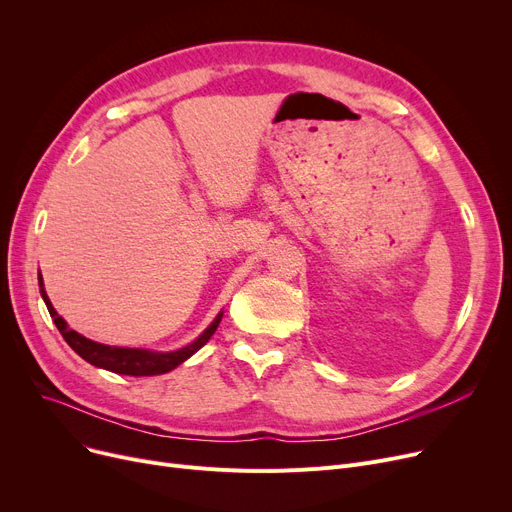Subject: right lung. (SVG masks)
<instances>
[{
	"instance_id": "obj_1",
	"label": "right lung",
	"mask_w": 512,
	"mask_h": 512,
	"mask_svg": "<svg viewBox=\"0 0 512 512\" xmlns=\"http://www.w3.org/2000/svg\"><path fill=\"white\" fill-rule=\"evenodd\" d=\"M39 286H41V297L47 305V311L53 317V324L58 326L64 340L72 346V351L83 357L85 361H89L91 365H95V367L114 371V373H120V375H159V373L172 371L174 367L184 363L188 357H193L203 344H207V340L215 334V330H218L220 321H222V313H220L218 317L213 319V324L195 342L180 348V351H172V353H151V351H141V348L105 346V344L93 342L85 336H80L78 332L70 330L66 326V321L58 315V311L53 309L51 301L47 299L41 276H39Z\"/></svg>"
}]
</instances>
